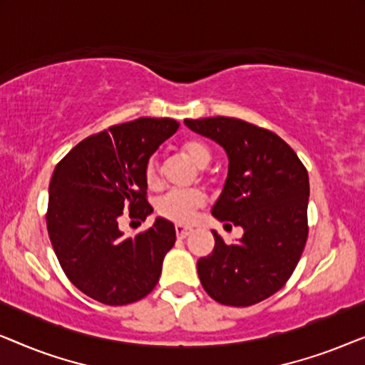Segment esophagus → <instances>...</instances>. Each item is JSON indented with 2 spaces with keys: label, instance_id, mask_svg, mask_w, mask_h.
Segmentation results:
<instances>
[{
  "label": "esophagus",
  "instance_id": "34e87169",
  "mask_svg": "<svg viewBox=\"0 0 365 365\" xmlns=\"http://www.w3.org/2000/svg\"><path fill=\"white\" fill-rule=\"evenodd\" d=\"M191 232H192V227H189V226H176V236L179 239L187 237Z\"/></svg>",
  "mask_w": 365,
  "mask_h": 365
}]
</instances>
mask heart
I'll return each instance as SVG.
<instances>
[{"instance_id": "heart-1", "label": "heart", "mask_w": 365, "mask_h": 365, "mask_svg": "<svg viewBox=\"0 0 365 365\" xmlns=\"http://www.w3.org/2000/svg\"><path fill=\"white\" fill-rule=\"evenodd\" d=\"M181 149L194 166L206 168L207 164L211 163V151H209L206 144L199 141V139H187V141L182 143ZM144 179H146L149 187L158 186L159 164L154 158L149 159L146 166H144ZM204 202H206V196H204L199 189L171 191L158 201V212L173 222L187 224L192 219L194 212H196L199 207L204 206Z\"/></svg>"}]
</instances>
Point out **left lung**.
<instances>
[{"instance_id": "1", "label": "left lung", "mask_w": 365, "mask_h": 365, "mask_svg": "<svg viewBox=\"0 0 365 365\" xmlns=\"http://www.w3.org/2000/svg\"><path fill=\"white\" fill-rule=\"evenodd\" d=\"M184 124L226 151L227 179L212 216L244 229L236 244L212 231L216 244L197 261L199 279L214 301L252 306L276 294L301 259L309 232L307 169L277 134L242 119L216 116Z\"/></svg>"}]
</instances>
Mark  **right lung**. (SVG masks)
I'll return each mask as SVG.
<instances>
[{
  "instance_id": "obj_1",
  "label": "right lung",
  "mask_w": 365,
  "mask_h": 365,
  "mask_svg": "<svg viewBox=\"0 0 365 365\" xmlns=\"http://www.w3.org/2000/svg\"><path fill=\"white\" fill-rule=\"evenodd\" d=\"M178 128L171 118L116 124L74 146L54 169L49 239L69 281L94 301L126 306L156 287L176 242L174 224L156 217L148 231L124 237L119 217L123 209L139 221L153 212L144 166Z\"/></svg>"
}]
</instances>
